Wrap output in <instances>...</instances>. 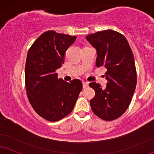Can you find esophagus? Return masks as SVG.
<instances>
[{
	"instance_id": "obj_1",
	"label": "esophagus",
	"mask_w": 154,
	"mask_h": 154,
	"mask_svg": "<svg viewBox=\"0 0 154 154\" xmlns=\"http://www.w3.org/2000/svg\"><path fill=\"white\" fill-rule=\"evenodd\" d=\"M88 86V83L86 82V81H83V88H86Z\"/></svg>"
}]
</instances>
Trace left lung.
I'll list each match as a JSON object with an SVG mask.
<instances>
[{
	"instance_id": "left-lung-1",
	"label": "left lung",
	"mask_w": 154,
	"mask_h": 154,
	"mask_svg": "<svg viewBox=\"0 0 154 154\" xmlns=\"http://www.w3.org/2000/svg\"><path fill=\"white\" fill-rule=\"evenodd\" d=\"M86 39L97 51L96 66L107 69L106 88L96 82L89 84L96 92L91 107L100 119L115 120L128 109L135 91L137 75L134 55L126 38L113 30L90 34Z\"/></svg>"
}]
</instances>
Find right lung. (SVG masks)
Listing matches in <instances>:
<instances>
[{"instance_id":"add662e5","label":"right lung","mask_w":154,"mask_h":154,"mask_svg":"<svg viewBox=\"0 0 154 154\" xmlns=\"http://www.w3.org/2000/svg\"><path fill=\"white\" fill-rule=\"evenodd\" d=\"M76 36L48 31L35 40L28 52L25 83L28 100L45 120L58 121L73 111L83 84L58 79L56 71L63 64L64 55Z\"/></svg>"}]
</instances>
